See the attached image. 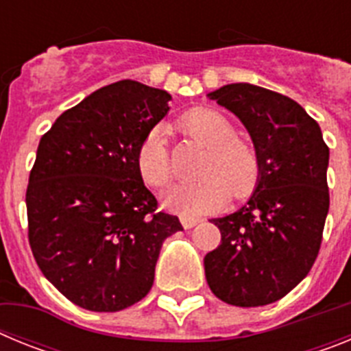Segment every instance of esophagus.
<instances>
[{
    "label": "esophagus",
    "mask_w": 351,
    "mask_h": 351,
    "mask_svg": "<svg viewBox=\"0 0 351 351\" xmlns=\"http://www.w3.org/2000/svg\"><path fill=\"white\" fill-rule=\"evenodd\" d=\"M198 221H200V219L193 218V216H181V223H182V226H184L186 230H190V228H193V226L197 225Z\"/></svg>",
    "instance_id": "34e87169"
}]
</instances>
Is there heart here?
I'll return each instance as SVG.
<instances>
[{
    "instance_id": "heart-1",
    "label": "heart",
    "mask_w": 351,
    "mask_h": 351,
    "mask_svg": "<svg viewBox=\"0 0 351 351\" xmlns=\"http://www.w3.org/2000/svg\"><path fill=\"white\" fill-rule=\"evenodd\" d=\"M186 135L209 147L200 167L202 179L178 182L163 195V206L184 216H198L218 210L230 198H244L255 190L260 178L256 149L244 138L235 137V126L213 108H193L181 119ZM137 169L151 188L165 186L172 173L165 132L153 128L137 149Z\"/></svg>"
}]
</instances>
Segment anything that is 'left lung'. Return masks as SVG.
I'll list each match as a JSON object with an SVG mask.
<instances>
[{"mask_svg": "<svg viewBox=\"0 0 351 351\" xmlns=\"http://www.w3.org/2000/svg\"><path fill=\"white\" fill-rule=\"evenodd\" d=\"M207 96L246 126L260 178L241 209L213 219L221 244L204 258L206 280L223 302L265 306L293 290L318 256L328 213V147L318 123L288 96L246 82Z\"/></svg>", "mask_w": 351, "mask_h": 351, "instance_id": "left-lung-1", "label": "left lung"}]
</instances>
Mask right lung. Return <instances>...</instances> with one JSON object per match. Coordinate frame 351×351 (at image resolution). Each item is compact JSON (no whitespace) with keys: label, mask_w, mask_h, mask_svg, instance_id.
<instances>
[{"label":"right lung","mask_w":351,"mask_h":351,"mask_svg":"<svg viewBox=\"0 0 351 351\" xmlns=\"http://www.w3.org/2000/svg\"><path fill=\"white\" fill-rule=\"evenodd\" d=\"M170 100L119 80L64 110L40 138L26 191L29 246L43 276L80 308L114 313L144 299L161 244L182 230L178 216L158 210L135 161Z\"/></svg>","instance_id":"obj_1"}]
</instances>
